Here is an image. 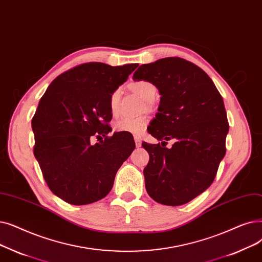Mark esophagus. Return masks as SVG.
<instances>
[{
	"mask_svg": "<svg viewBox=\"0 0 262 262\" xmlns=\"http://www.w3.org/2000/svg\"><path fill=\"white\" fill-rule=\"evenodd\" d=\"M134 139H135L136 145H137L138 147H139V146H141V138L139 137V136H135V137H134Z\"/></svg>",
	"mask_w": 262,
	"mask_h": 262,
	"instance_id": "34e87169",
	"label": "esophagus"
}]
</instances>
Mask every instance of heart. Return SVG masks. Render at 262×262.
Instances as JSON below:
<instances>
[{
    "mask_svg": "<svg viewBox=\"0 0 262 262\" xmlns=\"http://www.w3.org/2000/svg\"><path fill=\"white\" fill-rule=\"evenodd\" d=\"M129 89L134 93L142 97L144 100H147V104L151 103L157 94V88L154 83L147 81V80H138L132 82L129 84ZM120 99H121V89H116L110 94L109 97V107L112 113H117L120 106ZM147 118L146 117H138V118H130V117H124L117 120L113 124V128L116 132L120 133H129L139 135L141 134L144 128L146 127Z\"/></svg>",
    "mask_w": 262,
    "mask_h": 262,
    "instance_id": "obj_1",
    "label": "heart"
}]
</instances>
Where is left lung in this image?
<instances>
[{
	"label": "left lung",
	"instance_id": "left-lung-1",
	"mask_svg": "<svg viewBox=\"0 0 262 262\" xmlns=\"http://www.w3.org/2000/svg\"><path fill=\"white\" fill-rule=\"evenodd\" d=\"M134 80H147L161 93L149 134L162 145L142 143L150 155L143 169L149 196L165 206H182L208 189L226 154L229 123L222 95L199 66L178 56L143 64ZM173 139L170 149L163 144Z\"/></svg>",
	"mask_w": 262,
	"mask_h": 262
}]
</instances>
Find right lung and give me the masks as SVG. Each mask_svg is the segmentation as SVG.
<instances>
[{
  "instance_id": "obj_1",
  "label": "right lung",
  "mask_w": 262,
  "mask_h": 262,
  "mask_svg": "<svg viewBox=\"0 0 262 262\" xmlns=\"http://www.w3.org/2000/svg\"><path fill=\"white\" fill-rule=\"evenodd\" d=\"M137 64L77 65L56 77L32 119L34 155L50 190L74 206L105 198L119 168L135 149L128 135L108 136L110 94ZM104 140L91 145L92 137Z\"/></svg>"
}]
</instances>
